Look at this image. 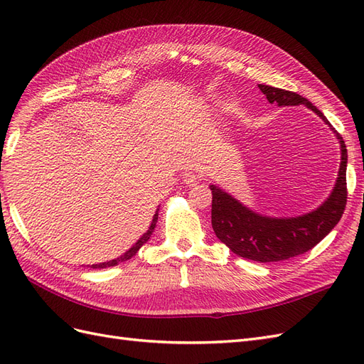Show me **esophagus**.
<instances>
[{
	"label": "esophagus",
	"mask_w": 364,
	"mask_h": 364,
	"mask_svg": "<svg viewBox=\"0 0 364 364\" xmlns=\"http://www.w3.org/2000/svg\"><path fill=\"white\" fill-rule=\"evenodd\" d=\"M199 182H200V176L197 174L196 171L185 173V176H183V183H185L186 186H194V185H197Z\"/></svg>",
	"instance_id": "obj_1"
}]
</instances>
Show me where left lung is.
<instances>
[{"label":"left lung","mask_w":364,"mask_h":364,"mask_svg":"<svg viewBox=\"0 0 364 364\" xmlns=\"http://www.w3.org/2000/svg\"><path fill=\"white\" fill-rule=\"evenodd\" d=\"M258 86L270 103H278L279 106L305 105L329 124L326 117L302 95L269 85ZM337 138L341 146L337 183L329 199L310 214L296 218L262 217L211 185V223L217 238L238 257L259 262L284 261L313 249L331 232L346 208L348 151L340 134H337Z\"/></svg>","instance_id":"1"}]
</instances>
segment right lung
Listing matches in <instances>:
<instances>
[{
	"label": "right lung",
	"mask_w": 364,
	"mask_h": 364,
	"mask_svg": "<svg viewBox=\"0 0 364 364\" xmlns=\"http://www.w3.org/2000/svg\"><path fill=\"white\" fill-rule=\"evenodd\" d=\"M156 222H158V213L155 214V217H153V222H151V225H150V228H149V230L147 232L142 235L136 243H135V246L132 247V249H129L124 255H121L119 258H117V259H112V261H107V262H100V264H94L92 266V269H106V267H112V266H117V264H119V262H124V261H127V259H130L134 255H136V252L144 246L147 241H149V238L151 237V234H153V230H155V226H156Z\"/></svg>",
	"instance_id": "right-lung-1"
}]
</instances>
